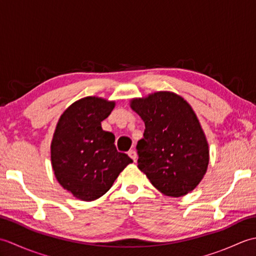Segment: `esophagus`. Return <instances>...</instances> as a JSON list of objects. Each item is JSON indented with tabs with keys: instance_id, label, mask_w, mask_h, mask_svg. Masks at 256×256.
Returning <instances> with one entry per match:
<instances>
[{
	"instance_id": "1",
	"label": "esophagus",
	"mask_w": 256,
	"mask_h": 256,
	"mask_svg": "<svg viewBox=\"0 0 256 256\" xmlns=\"http://www.w3.org/2000/svg\"><path fill=\"white\" fill-rule=\"evenodd\" d=\"M128 156L131 157V158L134 160V162H136V158H138V154H136V152H135L134 150H131L128 152Z\"/></svg>"
}]
</instances>
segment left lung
Returning <instances> with one entry per match:
<instances>
[{
    "instance_id": "left-lung-1",
    "label": "left lung",
    "mask_w": 256,
    "mask_h": 256,
    "mask_svg": "<svg viewBox=\"0 0 256 256\" xmlns=\"http://www.w3.org/2000/svg\"><path fill=\"white\" fill-rule=\"evenodd\" d=\"M130 106L145 123L136 146L138 170L170 197L192 192L209 164V145L192 108L170 91L134 98Z\"/></svg>"
}]
</instances>
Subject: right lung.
Listing matches in <instances>:
<instances>
[{
  "label": "right lung",
  "mask_w": 256,
  "mask_h": 256,
  "mask_svg": "<svg viewBox=\"0 0 256 256\" xmlns=\"http://www.w3.org/2000/svg\"><path fill=\"white\" fill-rule=\"evenodd\" d=\"M116 102L86 96L69 106L59 118L50 145L52 166L64 189L82 201L102 197L125 167L133 162L116 150L111 132L101 122Z\"/></svg>",
  "instance_id": "obj_1"
}]
</instances>
